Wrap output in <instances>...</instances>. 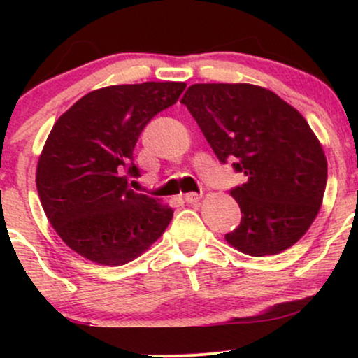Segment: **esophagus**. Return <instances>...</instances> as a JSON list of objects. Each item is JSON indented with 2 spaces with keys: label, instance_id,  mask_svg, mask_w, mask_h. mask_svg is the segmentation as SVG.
Returning a JSON list of instances; mask_svg holds the SVG:
<instances>
[{
  "label": "esophagus",
  "instance_id": "34e87169",
  "mask_svg": "<svg viewBox=\"0 0 358 358\" xmlns=\"http://www.w3.org/2000/svg\"><path fill=\"white\" fill-rule=\"evenodd\" d=\"M185 200H187L188 203H192V205H196L200 202V200H202V195H199V193H187V195H185Z\"/></svg>",
  "mask_w": 358,
  "mask_h": 358
}]
</instances>
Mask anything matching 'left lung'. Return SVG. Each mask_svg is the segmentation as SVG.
Here are the masks:
<instances>
[{"label": "left lung", "instance_id": "left-lung-1", "mask_svg": "<svg viewBox=\"0 0 358 358\" xmlns=\"http://www.w3.org/2000/svg\"><path fill=\"white\" fill-rule=\"evenodd\" d=\"M180 102L217 158H234L248 178L231 192L242 219L225 241L254 257L296 244L318 215L327 187V156L306 119L252 84H193Z\"/></svg>", "mask_w": 358, "mask_h": 358}]
</instances>
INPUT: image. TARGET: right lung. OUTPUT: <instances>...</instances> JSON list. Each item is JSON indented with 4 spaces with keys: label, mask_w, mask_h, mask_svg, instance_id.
I'll list each match as a JSON object with an SVG mask.
<instances>
[{
    "label": "right lung",
    "mask_w": 358,
    "mask_h": 358,
    "mask_svg": "<svg viewBox=\"0 0 358 358\" xmlns=\"http://www.w3.org/2000/svg\"><path fill=\"white\" fill-rule=\"evenodd\" d=\"M185 82L109 85L80 97L53 124L36 165L48 222L72 250L122 266L159 239L173 208L136 193L133 151L148 122L178 101Z\"/></svg>",
    "instance_id": "1"
}]
</instances>
